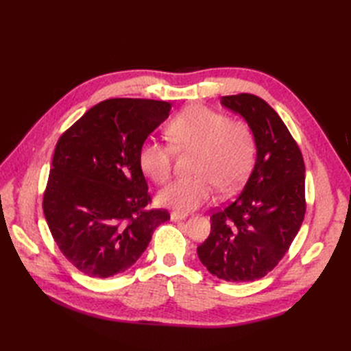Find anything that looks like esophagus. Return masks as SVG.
<instances>
[{"mask_svg": "<svg viewBox=\"0 0 351 351\" xmlns=\"http://www.w3.org/2000/svg\"><path fill=\"white\" fill-rule=\"evenodd\" d=\"M169 218H171V221H182V219H186L187 218V214H184V212H171V215H169Z\"/></svg>", "mask_w": 351, "mask_h": 351, "instance_id": "34e87169", "label": "esophagus"}]
</instances>
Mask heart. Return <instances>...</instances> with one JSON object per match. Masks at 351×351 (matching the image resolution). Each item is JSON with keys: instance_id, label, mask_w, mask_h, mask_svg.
Returning <instances> with one entry per match:
<instances>
[{"instance_id": "1", "label": "heart", "mask_w": 351, "mask_h": 351, "mask_svg": "<svg viewBox=\"0 0 351 351\" xmlns=\"http://www.w3.org/2000/svg\"><path fill=\"white\" fill-rule=\"evenodd\" d=\"M167 137L176 149L197 151L195 178H178L159 190L156 202L180 212L195 210L215 196L218 186L232 192L246 180L254 159L250 127L205 105L193 104L167 125ZM174 149L149 137L139 147V165L155 183L171 176Z\"/></svg>"}]
</instances>
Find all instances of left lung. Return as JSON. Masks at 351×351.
I'll list each match as a JSON object with an SVG mask.
<instances>
[{
	"mask_svg": "<svg viewBox=\"0 0 351 351\" xmlns=\"http://www.w3.org/2000/svg\"><path fill=\"white\" fill-rule=\"evenodd\" d=\"M254 137L256 161L240 195L210 217L197 256L215 277L249 282L265 277L289 250L306 212L304 162L280 115L250 93L222 97Z\"/></svg>",
	"mask_w": 351,
	"mask_h": 351,
	"instance_id": "8db88e82",
	"label": "left lung"
}]
</instances>
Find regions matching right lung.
<instances>
[{
    "instance_id": "1",
    "label": "right lung",
    "mask_w": 351,
    "mask_h": 351,
    "mask_svg": "<svg viewBox=\"0 0 351 351\" xmlns=\"http://www.w3.org/2000/svg\"><path fill=\"white\" fill-rule=\"evenodd\" d=\"M171 104L115 98L84 112L60 137L44 195V214L61 253L83 274L110 278L142 256L169 219L147 209L151 196L139 147Z\"/></svg>"
}]
</instances>
